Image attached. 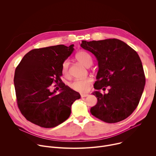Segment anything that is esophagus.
I'll list each match as a JSON object with an SVG mask.
<instances>
[{"label":"esophagus","mask_w":156,"mask_h":156,"mask_svg":"<svg viewBox=\"0 0 156 156\" xmlns=\"http://www.w3.org/2000/svg\"><path fill=\"white\" fill-rule=\"evenodd\" d=\"M88 96L87 94H81V98H85V97H87Z\"/></svg>","instance_id":"esophagus-1"}]
</instances>
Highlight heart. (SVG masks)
<instances>
[{
	"mask_svg": "<svg viewBox=\"0 0 156 156\" xmlns=\"http://www.w3.org/2000/svg\"><path fill=\"white\" fill-rule=\"evenodd\" d=\"M75 57L76 60L82 65L85 66L86 67H89L93 63V60L91 55L87 52L81 51L78 52ZM69 61L68 60H65L62 65V72L63 75H66L69 74ZM93 80L91 78H86L83 80H77L74 81L71 84L70 86L73 90L80 92L85 93L88 91L90 88Z\"/></svg>",
	"mask_w": 156,
	"mask_h": 156,
	"instance_id": "1",
	"label": "heart"
}]
</instances>
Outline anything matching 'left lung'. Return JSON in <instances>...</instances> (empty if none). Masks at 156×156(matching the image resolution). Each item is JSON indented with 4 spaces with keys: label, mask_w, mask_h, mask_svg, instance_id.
<instances>
[{
    "label": "left lung",
    "mask_w": 156,
    "mask_h": 156,
    "mask_svg": "<svg viewBox=\"0 0 156 156\" xmlns=\"http://www.w3.org/2000/svg\"><path fill=\"white\" fill-rule=\"evenodd\" d=\"M81 47L91 52L98 62L97 81L92 94L98 99L91 108L93 115L106 123L120 122L137 107L146 83L141 59L127 44L117 39L82 41ZM109 86L108 94L101 88Z\"/></svg>",
    "instance_id": "8db88e82"
}]
</instances>
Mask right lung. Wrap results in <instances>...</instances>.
<instances>
[{"label":"right lung","instance_id":"add662e5","mask_svg":"<svg viewBox=\"0 0 156 156\" xmlns=\"http://www.w3.org/2000/svg\"><path fill=\"white\" fill-rule=\"evenodd\" d=\"M57 45L35 49L28 52L15 69L14 85L18 108L27 120L44 128L55 127L71 114L73 103L81 97L79 93L62 83V65L74 51ZM55 82L60 93L50 91Z\"/></svg>","mask_w":156,"mask_h":156}]
</instances>
